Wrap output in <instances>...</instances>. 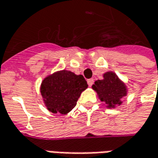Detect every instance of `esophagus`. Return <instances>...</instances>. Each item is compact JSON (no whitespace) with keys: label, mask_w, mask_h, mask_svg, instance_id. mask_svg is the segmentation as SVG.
Wrapping results in <instances>:
<instances>
[{"label":"esophagus","mask_w":158,"mask_h":158,"mask_svg":"<svg viewBox=\"0 0 158 158\" xmlns=\"http://www.w3.org/2000/svg\"><path fill=\"white\" fill-rule=\"evenodd\" d=\"M93 82H94V80H93V78H91V79H88V80H87V84H88V86H89V87H91V86L93 85Z\"/></svg>","instance_id":"obj_1"}]
</instances>
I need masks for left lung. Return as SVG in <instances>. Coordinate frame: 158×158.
Wrapping results in <instances>:
<instances>
[{"mask_svg": "<svg viewBox=\"0 0 158 158\" xmlns=\"http://www.w3.org/2000/svg\"><path fill=\"white\" fill-rule=\"evenodd\" d=\"M100 100L105 102L109 108H114L121 104V98L126 95V87L113 72H107L103 75V80L96 81L93 85Z\"/></svg>", "mask_w": 158, "mask_h": 158, "instance_id": "1", "label": "left lung"}]
</instances>
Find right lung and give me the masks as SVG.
Returning a JSON list of instances; mask_svg holds the SVG:
<instances>
[{"instance_id": "1", "label": "right lung", "mask_w": 158, "mask_h": 158, "mask_svg": "<svg viewBox=\"0 0 158 158\" xmlns=\"http://www.w3.org/2000/svg\"><path fill=\"white\" fill-rule=\"evenodd\" d=\"M87 87V81L82 75L62 71L46 77L40 90L49 111L65 114L75 108L81 93Z\"/></svg>"}]
</instances>
